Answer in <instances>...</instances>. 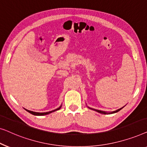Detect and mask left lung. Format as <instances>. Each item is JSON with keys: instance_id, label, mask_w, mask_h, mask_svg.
I'll use <instances>...</instances> for the list:
<instances>
[{"instance_id": "8db88e82", "label": "left lung", "mask_w": 147, "mask_h": 147, "mask_svg": "<svg viewBox=\"0 0 147 147\" xmlns=\"http://www.w3.org/2000/svg\"><path fill=\"white\" fill-rule=\"evenodd\" d=\"M123 108H121V109H118V110H117V111H114V112H112V113H117V112H119V111H121L122 109ZM89 109H92V110H94V111H97V112L98 113H101V114H103V115H106V114H107V113H105V112H104V111H99V110H96V109H91V108H89Z\"/></svg>"}]
</instances>
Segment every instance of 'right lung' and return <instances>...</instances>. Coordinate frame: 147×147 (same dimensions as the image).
Instances as JSON below:
<instances>
[{
    "label": "right lung",
    "mask_w": 147,
    "mask_h": 147,
    "mask_svg": "<svg viewBox=\"0 0 147 147\" xmlns=\"http://www.w3.org/2000/svg\"><path fill=\"white\" fill-rule=\"evenodd\" d=\"M61 107H60L59 108H58V109H55V110L52 111H50V112H47V113H36V112H33V111H28V110H27V109H25V110H26V111H27V112L30 113V114H32V115H36V116H43V115H48V114H49V113H53V112H55V111H57V110H59V109H61Z\"/></svg>",
    "instance_id": "right-lung-1"
}]
</instances>
